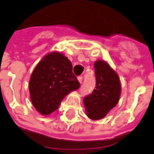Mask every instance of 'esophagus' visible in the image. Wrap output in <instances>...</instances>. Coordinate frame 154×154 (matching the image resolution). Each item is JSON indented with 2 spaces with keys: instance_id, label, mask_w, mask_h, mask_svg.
Returning <instances> with one entry per match:
<instances>
[{
  "instance_id": "obj_1",
  "label": "esophagus",
  "mask_w": 154,
  "mask_h": 154,
  "mask_svg": "<svg viewBox=\"0 0 154 154\" xmlns=\"http://www.w3.org/2000/svg\"><path fill=\"white\" fill-rule=\"evenodd\" d=\"M77 79H78V82H79L80 83L82 84V81H83V77H82V76H80V77H77Z\"/></svg>"
}]
</instances>
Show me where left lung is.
<instances>
[{
    "mask_svg": "<svg viewBox=\"0 0 154 154\" xmlns=\"http://www.w3.org/2000/svg\"><path fill=\"white\" fill-rule=\"evenodd\" d=\"M96 85L93 92L84 98L87 116L97 120L106 115L118 103L121 92L119 76L106 62L94 63Z\"/></svg>",
    "mask_w": 154,
    "mask_h": 154,
    "instance_id": "8db88e82",
    "label": "left lung"
}]
</instances>
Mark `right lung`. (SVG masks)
<instances>
[{
  "label": "right lung",
  "mask_w": 154,
  "mask_h": 154,
  "mask_svg": "<svg viewBox=\"0 0 154 154\" xmlns=\"http://www.w3.org/2000/svg\"><path fill=\"white\" fill-rule=\"evenodd\" d=\"M79 87L71 62L59 52L43 57L34 69L29 84L33 106L44 116L58 109L62 99Z\"/></svg>",
  "instance_id": "add662e5"
}]
</instances>
